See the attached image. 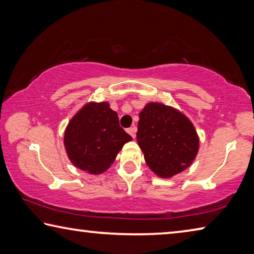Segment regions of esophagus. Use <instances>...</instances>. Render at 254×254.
I'll return each instance as SVG.
<instances>
[{
    "mask_svg": "<svg viewBox=\"0 0 254 254\" xmlns=\"http://www.w3.org/2000/svg\"><path fill=\"white\" fill-rule=\"evenodd\" d=\"M136 131H137V128L135 126H132V127L128 128V129H127V132L132 137V138H135V137H136Z\"/></svg>",
    "mask_w": 254,
    "mask_h": 254,
    "instance_id": "34e87169",
    "label": "esophagus"
}]
</instances>
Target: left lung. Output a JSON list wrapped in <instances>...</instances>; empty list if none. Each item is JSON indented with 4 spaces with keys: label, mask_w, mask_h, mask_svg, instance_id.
<instances>
[{
    "label": "left lung",
    "mask_w": 254,
    "mask_h": 254,
    "mask_svg": "<svg viewBox=\"0 0 254 254\" xmlns=\"http://www.w3.org/2000/svg\"><path fill=\"white\" fill-rule=\"evenodd\" d=\"M137 141L155 174L170 179L188 168L198 152V136L185 115L149 102L140 111Z\"/></svg>",
    "instance_id": "left-lung-1"
}]
</instances>
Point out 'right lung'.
<instances>
[{"label": "right lung", "instance_id": "add662e5", "mask_svg": "<svg viewBox=\"0 0 254 254\" xmlns=\"http://www.w3.org/2000/svg\"><path fill=\"white\" fill-rule=\"evenodd\" d=\"M131 139L108 102H89L66 126L64 147L75 167L97 175L108 170L119 150Z\"/></svg>", "mask_w": 254, "mask_h": 254}]
</instances>
